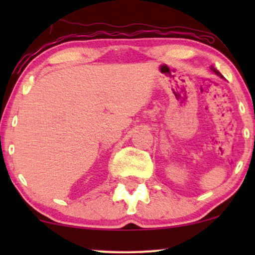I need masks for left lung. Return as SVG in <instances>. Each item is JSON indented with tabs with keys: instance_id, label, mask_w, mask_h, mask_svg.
<instances>
[{
	"instance_id": "8db88e82",
	"label": "left lung",
	"mask_w": 255,
	"mask_h": 255,
	"mask_svg": "<svg viewBox=\"0 0 255 255\" xmlns=\"http://www.w3.org/2000/svg\"><path fill=\"white\" fill-rule=\"evenodd\" d=\"M210 69H211V71H212V72H214V73H215V74H216V75H218V76H219V78H223V75L221 74V73H219V72L217 71V69H216V68L214 67V66H211V67H210Z\"/></svg>"
}]
</instances>
